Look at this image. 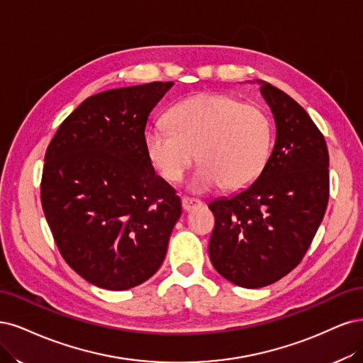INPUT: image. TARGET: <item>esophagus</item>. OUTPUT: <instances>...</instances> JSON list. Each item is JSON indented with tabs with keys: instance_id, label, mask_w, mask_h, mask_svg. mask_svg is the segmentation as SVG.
Masks as SVG:
<instances>
[{
	"instance_id": "34e87169",
	"label": "esophagus",
	"mask_w": 363,
	"mask_h": 363,
	"mask_svg": "<svg viewBox=\"0 0 363 363\" xmlns=\"http://www.w3.org/2000/svg\"><path fill=\"white\" fill-rule=\"evenodd\" d=\"M202 206V202L197 201V199H190V197H184L182 199V209L184 211H193V209L196 208H201Z\"/></svg>"
}]
</instances>
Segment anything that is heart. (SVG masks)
Returning <instances> with one entry per match:
<instances>
[{"label": "heart", "mask_w": 363, "mask_h": 363, "mask_svg": "<svg viewBox=\"0 0 363 363\" xmlns=\"http://www.w3.org/2000/svg\"><path fill=\"white\" fill-rule=\"evenodd\" d=\"M167 122L147 128L146 154L162 178L178 182L197 152L201 164L186 184L193 193L245 189L270 157L273 123L259 105L203 93L174 105Z\"/></svg>", "instance_id": "obj_1"}]
</instances>
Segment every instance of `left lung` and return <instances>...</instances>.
Returning <instances> with one entry per match:
<instances>
[{
    "mask_svg": "<svg viewBox=\"0 0 363 363\" xmlns=\"http://www.w3.org/2000/svg\"><path fill=\"white\" fill-rule=\"evenodd\" d=\"M256 84L274 118L273 150L253 184L209 203V259L242 288L267 286L294 270L329 202V152L317 125L285 91Z\"/></svg>",
    "mask_w": 363,
    "mask_h": 363,
    "instance_id": "left-lung-1",
    "label": "left lung"
}]
</instances>
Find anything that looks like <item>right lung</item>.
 <instances>
[{
	"instance_id": "add662e5",
	"label": "right lung",
	"mask_w": 363,
	"mask_h": 363,
	"mask_svg": "<svg viewBox=\"0 0 363 363\" xmlns=\"http://www.w3.org/2000/svg\"><path fill=\"white\" fill-rule=\"evenodd\" d=\"M172 87L154 81L93 95L46 149V221L69 267L99 288L123 291L154 276L181 217V199L145 147L150 111Z\"/></svg>"
}]
</instances>
